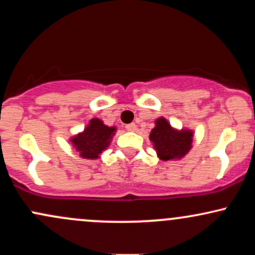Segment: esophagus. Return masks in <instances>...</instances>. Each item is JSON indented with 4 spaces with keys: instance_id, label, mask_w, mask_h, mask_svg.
Segmentation results:
<instances>
[{
    "instance_id": "34e87169",
    "label": "esophagus",
    "mask_w": 255,
    "mask_h": 255,
    "mask_svg": "<svg viewBox=\"0 0 255 255\" xmlns=\"http://www.w3.org/2000/svg\"><path fill=\"white\" fill-rule=\"evenodd\" d=\"M126 129L128 131H134L136 129V125L135 124H129V125H126Z\"/></svg>"
}]
</instances>
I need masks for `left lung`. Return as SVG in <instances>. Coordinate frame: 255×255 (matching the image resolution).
<instances>
[{
    "mask_svg": "<svg viewBox=\"0 0 255 255\" xmlns=\"http://www.w3.org/2000/svg\"><path fill=\"white\" fill-rule=\"evenodd\" d=\"M160 159L169 160L183 157L192 146V131L172 129L165 119L156 121V127L150 134Z\"/></svg>",
    "mask_w": 255,
    "mask_h": 255,
    "instance_id": "left-lung-1",
    "label": "left lung"
}]
</instances>
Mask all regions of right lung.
<instances>
[{"instance_id":"right-lung-1","label":"right lung","mask_w":255,"mask_h":255,"mask_svg":"<svg viewBox=\"0 0 255 255\" xmlns=\"http://www.w3.org/2000/svg\"><path fill=\"white\" fill-rule=\"evenodd\" d=\"M115 131L114 127H108L98 119H93L90 125L79 135L72 139L77 150L80 152V156L84 158H98L102 151L109 145L111 135Z\"/></svg>"}]
</instances>
